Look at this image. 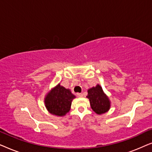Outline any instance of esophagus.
<instances>
[{
	"label": "esophagus",
	"instance_id": "1",
	"mask_svg": "<svg viewBox=\"0 0 152 152\" xmlns=\"http://www.w3.org/2000/svg\"><path fill=\"white\" fill-rule=\"evenodd\" d=\"M76 95L77 97H82L83 96V95L82 94V93H77Z\"/></svg>",
	"mask_w": 152,
	"mask_h": 152
}]
</instances>
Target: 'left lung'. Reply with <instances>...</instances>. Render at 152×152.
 <instances>
[{"label": "left lung", "instance_id": "1", "mask_svg": "<svg viewBox=\"0 0 152 152\" xmlns=\"http://www.w3.org/2000/svg\"><path fill=\"white\" fill-rule=\"evenodd\" d=\"M86 97L90 102L91 109L97 115H102L109 111L111 101L99 84L89 88Z\"/></svg>", "mask_w": 152, "mask_h": 152}]
</instances>
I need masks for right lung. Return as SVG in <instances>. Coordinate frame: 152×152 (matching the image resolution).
Segmentation results:
<instances>
[{
	"label": "right lung",
	"instance_id": "add662e5",
	"mask_svg": "<svg viewBox=\"0 0 152 152\" xmlns=\"http://www.w3.org/2000/svg\"><path fill=\"white\" fill-rule=\"evenodd\" d=\"M75 97L70 89L58 84L45 95L44 104L52 115L63 117L70 111L72 99Z\"/></svg>",
	"mask_w": 152,
	"mask_h": 152
}]
</instances>
